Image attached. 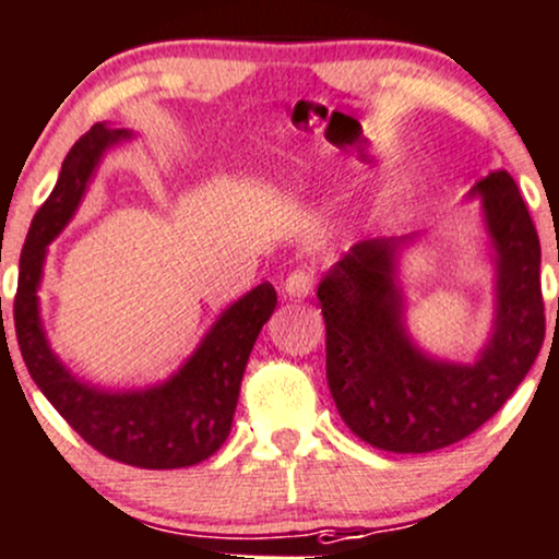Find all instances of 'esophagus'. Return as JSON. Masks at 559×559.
Listing matches in <instances>:
<instances>
[{"mask_svg": "<svg viewBox=\"0 0 559 559\" xmlns=\"http://www.w3.org/2000/svg\"><path fill=\"white\" fill-rule=\"evenodd\" d=\"M311 290H314V274L306 272V269H296V272L287 274V280L282 282V293L287 298H298V301L309 296Z\"/></svg>", "mask_w": 559, "mask_h": 559, "instance_id": "esophagus-1", "label": "esophagus"}]
</instances>
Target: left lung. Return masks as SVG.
I'll use <instances>...</instances> for the list:
<instances>
[{"instance_id":"8db88e82","label":"left lung","mask_w":559,"mask_h":559,"mask_svg":"<svg viewBox=\"0 0 559 559\" xmlns=\"http://www.w3.org/2000/svg\"><path fill=\"white\" fill-rule=\"evenodd\" d=\"M483 202L496 317L474 362L431 357L411 338L397 258L416 237L365 239L317 287L325 317L328 386L359 440L429 453L464 440L501 411L544 344L542 245L518 183L496 170L474 183Z\"/></svg>"}]
</instances>
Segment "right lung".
I'll return each instance as SVG.
<instances>
[{
	"label": "right lung",
	"instance_id": "right-lung-1",
	"mask_svg": "<svg viewBox=\"0 0 559 559\" xmlns=\"http://www.w3.org/2000/svg\"><path fill=\"white\" fill-rule=\"evenodd\" d=\"M130 138V130L98 122L66 154L56 189L34 215L23 245L15 335L34 383L87 445L141 469H181L210 459L229 437L239 383L258 333L274 314L277 293L269 282L245 293L221 311L181 368L154 386L109 392L90 386L66 368L50 349L39 317L37 290L47 245L74 218L100 157Z\"/></svg>",
	"mask_w": 559,
	"mask_h": 559
}]
</instances>
